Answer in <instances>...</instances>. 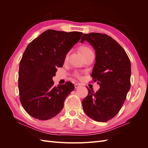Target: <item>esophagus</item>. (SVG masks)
I'll return each mask as SVG.
<instances>
[{"label": "esophagus", "mask_w": 148, "mask_h": 148, "mask_svg": "<svg viewBox=\"0 0 148 148\" xmlns=\"http://www.w3.org/2000/svg\"><path fill=\"white\" fill-rule=\"evenodd\" d=\"M80 86H81V84H79V83H76V84H75V88L76 89L80 87Z\"/></svg>", "instance_id": "esophagus-1"}]
</instances>
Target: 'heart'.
<instances>
[{
  "label": "heart",
  "mask_w": 148,
  "mask_h": 148,
  "mask_svg": "<svg viewBox=\"0 0 148 148\" xmlns=\"http://www.w3.org/2000/svg\"><path fill=\"white\" fill-rule=\"evenodd\" d=\"M79 50H80V51L82 52V53H83V55L84 56H85L86 55H87L88 53H90V52H92V51L91 50V49H89V47H86V46H82V47H80ZM69 55V52H68V53H67L66 54L65 58V60L68 59ZM75 75L77 77H78V78H79V77H80V75H79V74L78 72H75Z\"/></svg>",
  "instance_id": "heart-1"
}]
</instances>
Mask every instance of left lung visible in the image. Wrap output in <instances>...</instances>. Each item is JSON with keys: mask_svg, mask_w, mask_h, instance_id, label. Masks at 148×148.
Listing matches in <instances>:
<instances>
[{"mask_svg": "<svg viewBox=\"0 0 148 148\" xmlns=\"http://www.w3.org/2000/svg\"><path fill=\"white\" fill-rule=\"evenodd\" d=\"M84 41L95 51L91 76L100 88L95 93L88 88V95L82 101L83 109L92 120L106 122L118 114L130 89V60L122 47L105 34H84L81 42Z\"/></svg>", "mask_w": 148, "mask_h": 148, "instance_id": "8db88e82", "label": "left lung"}]
</instances>
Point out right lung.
Here are the masks:
<instances>
[{
	"label": "right lung",
	"mask_w": 148,
	"mask_h": 148,
	"mask_svg": "<svg viewBox=\"0 0 148 148\" xmlns=\"http://www.w3.org/2000/svg\"><path fill=\"white\" fill-rule=\"evenodd\" d=\"M82 35L77 31L48 29L26 48L20 62L18 88L21 105L31 117L49 120L64 108L66 97L74 90V84L66 82L57 87L52 78Z\"/></svg>",
	"instance_id": "1"
}]
</instances>
